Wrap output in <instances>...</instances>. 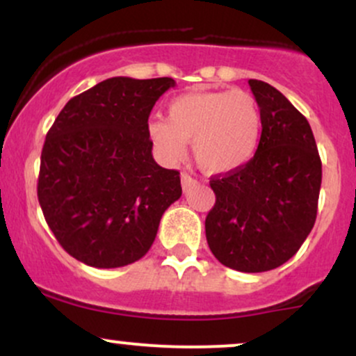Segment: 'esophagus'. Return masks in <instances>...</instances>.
Instances as JSON below:
<instances>
[{"instance_id":"34e87169","label":"esophagus","mask_w":356,"mask_h":356,"mask_svg":"<svg viewBox=\"0 0 356 356\" xmlns=\"http://www.w3.org/2000/svg\"><path fill=\"white\" fill-rule=\"evenodd\" d=\"M181 181H182V189L184 191L191 189V187H194L195 184H197V181H195V179L192 177L191 174H187V172H182L181 174Z\"/></svg>"}]
</instances>
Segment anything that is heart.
<instances>
[{"mask_svg": "<svg viewBox=\"0 0 356 356\" xmlns=\"http://www.w3.org/2000/svg\"><path fill=\"white\" fill-rule=\"evenodd\" d=\"M147 132L162 161H181L186 142H192V152L204 170L226 174L256 155L263 137V112L246 90L191 92L170 102L167 120H150Z\"/></svg>", "mask_w": 356, "mask_h": 356, "instance_id": "obj_1", "label": "heart"}]
</instances>
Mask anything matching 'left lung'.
<instances>
[{"label": "left lung", "mask_w": 356, "mask_h": 356, "mask_svg": "<svg viewBox=\"0 0 356 356\" xmlns=\"http://www.w3.org/2000/svg\"><path fill=\"white\" fill-rule=\"evenodd\" d=\"M263 112V137L246 165L211 179L216 204L206 238L224 266L263 273L284 264L312 232L321 161L308 120L280 90L249 80Z\"/></svg>", "instance_id": "8db88e82"}]
</instances>
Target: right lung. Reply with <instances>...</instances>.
Instances as JSON below:
<instances>
[{
	"label": "right lung",
	"mask_w": 356,
	"mask_h": 356,
	"mask_svg": "<svg viewBox=\"0 0 356 356\" xmlns=\"http://www.w3.org/2000/svg\"><path fill=\"white\" fill-rule=\"evenodd\" d=\"M174 79L113 76L68 100L48 130L38 175L47 224L93 268L136 263L182 194L177 170L154 161L149 115Z\"/></svg>",
	"instance_id": "right-lung-1"
}]
</instances>
